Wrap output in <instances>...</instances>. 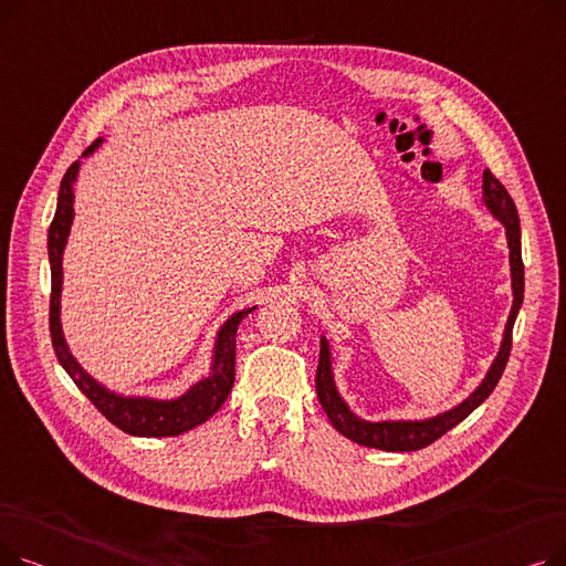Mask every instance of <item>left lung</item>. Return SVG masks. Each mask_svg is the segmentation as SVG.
I'll return each instance as SVG.
<instances>
[{
	"instance_id": "8db88e82",
	"label": "left lung",
	"mask_w": 566,
	"mask_h": 566,
	"mask_svg": "<svg viewBox=\"0 0 566 566\" xmlns=\"http://www.w3.org/2000/svg\"><path fill=\"white\" fill-rule=\"evenodd\" d=\"M484 203L489 206V211L504 224L507 229V243H510V265H512V289H514V305L510 312L507 328H504L502 346L495 363L491 365L486 378L482 385L474 390L463 403L457 408L436 415L431 420L422 422H365L348 410L344 399L337 395L335 380H333V367H331V348L328 342L321 339V355H318V369H316V395L318 401L328 415V420L333 427L350 438L353 442L365 444V448L374 450H385V452H415L422 450L427 444L436 442L440 436L454 429L459 422H463L468 415L484 403L489 395L495 390V385L507 367L510 360V350H512V331H514V321L518 316V310L523 305V289H525V275H523V259H521V222H518V211L512 195L507 192L497 178L493 176L491 169L484 171Z\"/></svg>"
}]
</instances>
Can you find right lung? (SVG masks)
Returning a JSON list of instances; mask_svg holds the SVG:
<instances>
[{
    "mask_svg": "<svg viewBox=\"0 0 566 566\" xmlns=\"http://www.w3.org/2000/svg\"><path fill=\"white\" fill-rule=\"evenodd\" d=\"M101 144L94 142L86 148L84 156H88ZM80 163L75 160L69 171L62 178V188H59L56 211L54 220L48 231V256H50V271H52V293H50V337L56 353V360L66 369V374L73 378V382L82 390V395L92 401L105 418L130 436L142 438H163V436H178L186 433L199 424H203L208 418H213L218 408L224 403L233 388L235 378V331L241 321L254 312V307H248L243 312L233 314L218 335V346L213 355V374L199 380L188 390V395L160 401V399H135V397H118L103 385H98L92 376L84 374V369L75 363L71 355L66 339L62 335V323H59V295H62V254L66 248V238L73 222V184L77 176Z\"/></svg>",
    "mask_w": 566,
    "mask_h": 566,
    "instance_id": "obj_1",
    "label": "right lung"
}]
</instances>
